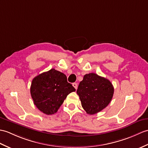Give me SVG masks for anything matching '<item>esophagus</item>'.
Instances as JSON below:
<instances>
[{
    "instance_id": "esophagus-1",
    "label": "esophagus",
    "mask_w": 148,
    "mask_h": 148,
    "mask_svg": "<svg viewBox=\"0 0 148 148\" xmlns=\"http://www.w3.org/2000/svg\"><path fill=\"white\" fill-rule=\"evenodd\" d=\"M73 86H74V88L75 89V90H77V83L74 82V83L73 84Z\"/></svg>"
}]
</instances>
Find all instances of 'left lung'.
Wrapping results in <instances>:
<instances>
[{"mask_svg":"<svg viewBox=\"0 0 148 148\" xmlns=\"http://www.w3.org/2000/svg\"><path fill=\"white\" fill-rule=\"evenodd\" d=\"M114 88L111 82L95 73L84 75L77 90L81 105L88 114L93 115L110 103Z\"/></svg>","mask_w":148,"mask_h":148,"instance_id":"left-lung-1","label":"left lung"}]
</instances>
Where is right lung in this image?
<instances>
[{"mask_svg":"<svg viewBox=\"0 0 148 148\" xmlns=\"http://www.w3.org/2000/svg\"><path fill=\"white\" fill-rule=\"evenodd\" d=\"M75 91L66 75L54 69L36 76L30 88L34 104L47 115L56 113L67 96Z\"/></svg>","mask_w":148,"mask_h":148,"instance_id":"1","label":"right lung"}]
</instances>
